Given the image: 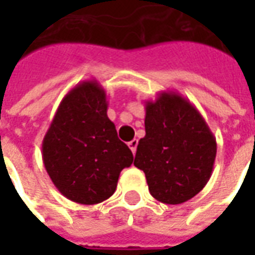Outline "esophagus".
Returning a JSON list of instances; mask_svg holds the SVG:
<instances>
[{"label":"esophagus","mask_w":255,"mask_h":255,"mask_svg":"<svg viewBox=\"0 0 255 255\" xmlns=\"http://www.w3.org/2000/svg\"><path fill=\"white\" fill-rule=\"evenodd\" d=\"M128 146H129L131 151H132L133 154H135V153H136V146H138V139H132V140L128 143Z\"/></svg>","instance_id":"34e87169"}]
</instances>
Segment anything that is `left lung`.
Here are the masks:
<instances>
[{"label": "left lung", "mask_w": 255, "mask_h": 255, "mask_svg": "<svg viewBox=\"0 0 255 255\" xmlns=\"http://www.w3.org/2000/svg\"><path fill=\"white\" fill-rule=\"evenodd\" d=\"M144 129L133 165L144 172L150 194L168 205L195 197L212 176L217 153L202 115L179 93L162 91L146 101Z\"/></svg>", "instance_id": "1"}]
</instances>
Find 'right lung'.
Here are the masks:
<instances>
[{
	"mask_svg": "<svg viewBox=\"0 0 255 255\" xmlns=\"http://www.w3.org/2000/svg\"><path fill=\"white\" fill-rule=\"evenodd\" d=\"M106 112L102 86L94 79L80 82L60 102L42 142L47 175L73 202L95 205L112 197L120 172L132 164Z\"/></svg>",
	"mask_w": 255,
	"mask_h": 255,
	"instance_id": "right-lung-1",
	"label": "right lung"
}]
</instances>
